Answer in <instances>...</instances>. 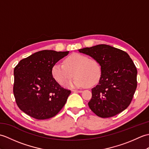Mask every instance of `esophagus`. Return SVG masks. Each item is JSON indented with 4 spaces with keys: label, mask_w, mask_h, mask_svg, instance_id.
Instances as JSON below:
<instances>
[{
    "label": "esophagus",
    "mask_w": 149,
    "mask_h": 149,
    "mask_svg": "<svg viewBox=\"0 0 149 149\" xmlns=\"http://www.w3.org/2000/svg\"><path fill=\"white\" fill-rule=\"evenodd\" d=\"M73 91H74V92H76V93H81L82 91V90H72Z\"/></svg>",
    "instance_id": "34e87169"
}]
</instances>
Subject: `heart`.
Masks as SVG:
<instances>
[{
	"label": "heart",
	"mask_w": 149,
	"mask_h": 149,
	"mask_svg": "<svg viewBox=\"0 0 149 149\" xmlns=\"http://www.w3.org/2000/svg\"><path fill=\"white\" fill-rule=\"evenodd\" d=\"M51 72L54 79L62 86L71 80L74 73L76 77L71 83L72 86L91 87L99 83L102 70L97 59L74 53L66 58L63 64L56 63L54 65Z\"/></svg>",
	"instance_id": "obj_1"
}]
</instances>
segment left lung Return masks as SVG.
<instances>
[{"label":"left lung","instance_id":"1","mask_svg":"<svg viewBox=\"0 0 149 149\" xmlns=\"http://www.w3.org/2000/svg\"><path fill=\"white\" fill-rule=\"evenodd\" d=\"M79 50L97 59L102 70L99 83L91 89L90 109L101 118L122 112L131 104L137 87V69L128 54L104 44Z\"/></svg>","mask_w":149,"mask_h":149}]
</instances>
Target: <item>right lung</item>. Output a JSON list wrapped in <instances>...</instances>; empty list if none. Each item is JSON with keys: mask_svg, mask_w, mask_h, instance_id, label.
<instances>
[{"mask_svg": "<svg viewBox=\"0 0 149 149\" xmlns=\"http://www.w3.org/2000/svg\"><path fill=\"white\" fill-rule=\"evenodd\" d=\"M69 52L44 50L22 59L14 69L13 94L20 110L38 120L54 116L71 91L57 83L52 68Z\"/></svg>", "mask_w": 149, "mask_h": 149, "instance_id": "obj_1", "label": "right lung"}]
</instances>
